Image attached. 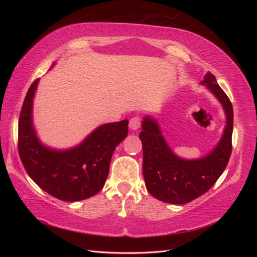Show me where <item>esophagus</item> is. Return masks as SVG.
I'll return each mask as SVG.
<instances>
[{
    "mask_svg": "<svg viewBox=\"0 0 257 257\" xmlns=\"http://www.w3.org/2000/svg\"><path fill=\"white\" fill-rule=\"evenodd\" d=\"M141 125V119L139 117H134L129 120V127L133 132H137Z\"/></svg>",
    "mask_w": 257,
    "mask_h": 257,
    "instance_id": "34e87169",
    "label": "esophagus"
}]
</instances>
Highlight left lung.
Segmentation results:
<instances>
[{
  "label": "left lung",
  "mask_w": 257,
  "mask_h": 257,
  "mask_svg": "<svg viewBox=\"0 0 257 257\" xmlns=\"http://www.w3.org/2000/svg\"><path fill=\"white\" fill-rule=\"evenodd\" d=\"M204 84L224 108L226 125L219 144L209 155L196 160L176 156L166 143L157 121L147 116L139 138L143 143V172L147 190L166 203L184 204L210 190L224 171L232 152L233 107L228 97L217 85L215 76L207 72Z\"/></svg>",
  "instance_id": "left-lung-1"
}]
</instances>
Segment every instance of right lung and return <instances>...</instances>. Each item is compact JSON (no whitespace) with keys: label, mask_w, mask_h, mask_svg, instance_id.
<instances>
[{"label":"right lung","mask_w":257,"mask_h":257,"mask_svg":"<svg viewBox=\"0 0 257 257\" xmlns=\"http://www.w3.org/2000/svg\"><path fill=\"white\" fill-rule=\"evenodd\" d=\"M38 78L27 90L19 119V155L27 174L42 190L62 201L88 199L102 189L116 147L127 137L128 120L105 123L80 145L55 150L42 145L33 127V99Z\"/></svg>","instance_id":"add662e5"}]
</instances>
